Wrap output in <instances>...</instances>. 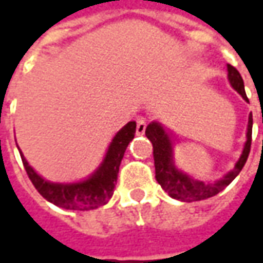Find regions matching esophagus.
<instances>
[{
    "label": "esophagus",
    "instance_id": "1",
    "mask_svg": "<svg viewBox=\"0 0 263 263\" xmlns=\"http://www.w3.org/2000/svg\"><path fill=\"white\" fill-rule=\"evenodd\" d=\"M145 130H146V121L143 118H137L136 121V133L137 135H145Z\"/></svg>",
    "mask_w": 263,
    "mask_h": 263
}]
</instances>
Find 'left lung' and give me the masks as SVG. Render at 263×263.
Listing matches in <instances>:
<instances>
[{"label": "left lung", "instance_id": "obj_1", "mask_svg": "<svg viewBox=\"0 0 263 263\" xmlns=\"http://www.w3.org/2000/svg\"><path fill=\"white\" fill-rule=\"evenodd\" d=\"M227 70L230 85L233 86L234 90H237L245 101H249L240 73L230 64L227 66ZM252 126H253V118L250 114L248 121V132H246V142H245L241 155L236 162V165L222 178L211 183V181L197 180L195 177L189 176L187 173H183L181 170H178L176 161H174L173 136L168 133L167 128L161 123H158V121L149 123L145 135L152 142V146H154L157 181L173 199L181 200V202H196V200H203L208 197L215 196L219 192H222L240 174L241 168L245 167L249 152H250V145H252Z\"/></svg>", "mask_w": 263, "mask_h": 263}]
</instances>
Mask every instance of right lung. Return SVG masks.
<instances>
[{
    "label": "right lung",
    "instance_id": "right-lung-1",
    "mask_svg": "<svg viewBox=\"0 0 263 263\" xmlns=\"http://www.w3.org/2000/svg\"><path fill=\"white\" fill-rule=\"evenodd\" d=\"M135 133H136V121H128L112 137L99 167L85 180L74 183L48 181L29 165L22 151L18 152L30 181L48 202L54 203L58 208L71 209V211H90L105 205L112 196L121 159L124 157L128 143L133 140Z\"/></svg>",
    "mask_w": 263,
    "mask_h": 263
}]
</instances>
